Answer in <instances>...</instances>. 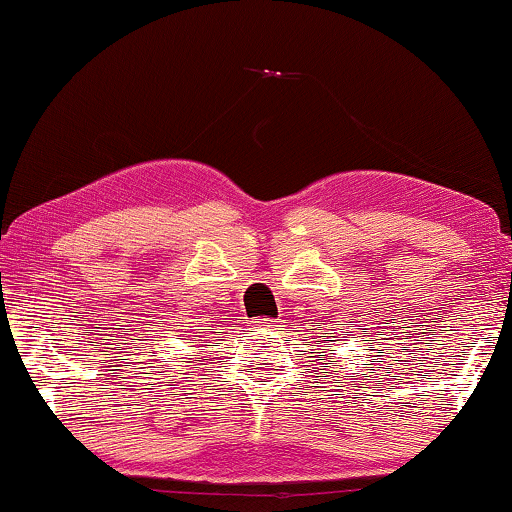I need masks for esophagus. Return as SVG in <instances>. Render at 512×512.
Here are the masks:
<instances>
[{"label":"esophagus","instance_id":"obj_1","mask_svg":"<svg viewBox=\"0 0 512 512\" xmlns=\"http://www.w3.org/2000/svg\"><path fill=\"white\" fill-rule=\"evenodd\" d=\"M255 326L257 328H271V326H274V321H271V319H255Z\"/></svg>","mask_w":512,"mask_h":512}]
</instances>
